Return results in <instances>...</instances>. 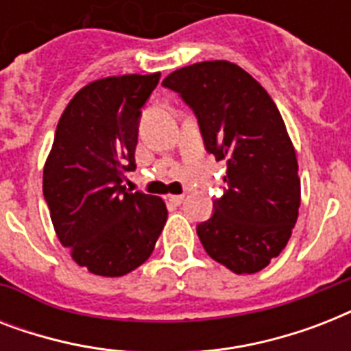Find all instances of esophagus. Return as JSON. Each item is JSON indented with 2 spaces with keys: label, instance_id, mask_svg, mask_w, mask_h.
Wrapping results in <instances>:
<instances>
[{
  "label": "esophagus",
  "instance_id": "esophagus-1",
  "mask_svg": "<svg viewBox=\"0 0 351 351\" xmlns=\"http://www.w3.org/2000/svg\"><path fill=\"white\" fill-rule=\"evenodd\" d=\"M169 202L175 204V206H180V204L184 202V195H171Z\"/></svg>",
  "mask_w": 351,
  "mask_h": 351
}]
</instances>
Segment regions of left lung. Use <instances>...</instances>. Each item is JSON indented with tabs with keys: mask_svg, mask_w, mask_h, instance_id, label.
<instances>
[{
	"mask_svg": "<svg viewBox=\"0 0 351 351\" xmlns=\"http://www.w3.org/2000/svg\"><path fill=\"white\" fill-rule=\"evenodd\" d=\"M191 107L206 151L226 160L224 195L197 226L213 261L256 273L286 247L300 206L297 154L266 89L226 60L182 67L162 82Z\"/></svg>",
	"mask_w": 351,
	"mask_h": 351,
	"instance_id": "1",
	"label": "left lung"
}]
</instances>
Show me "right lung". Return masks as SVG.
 Wrapping results in <instances>:
<instances>
[{
  "label": "right lung",
  "instance_id": "obj_1",
  "mask_svg": "<svg viewBox=\"0 0 351 351\" xmlns=\"http://www.w3.org/2000/svg\"><path fill=\"white\" fill-rule=\"evenodd\" d=\"M160 73L96 80L80 89L58 121L43 167V197L63 247L101 277H121L147 261L167 220L162 198L131 193L127 171L145 101Z\"/></svg>",
  "mask_w": 351,
  "mask_h": 351
}]
</instances>
